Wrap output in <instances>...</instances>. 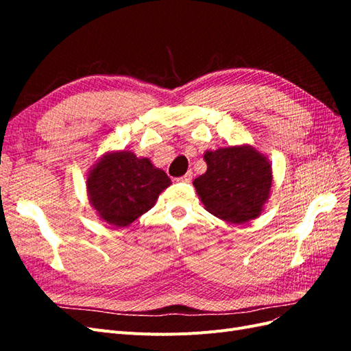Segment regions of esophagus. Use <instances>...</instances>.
<instances>
[{
	"label": "esophagus",
	"instance_id": "1",
	"mask_svg": "<svg viewBox=\"0 0 351 351\" xmlns=\"http://www.w3.org/2000/svg\"><path fill=\"white\" fill-rule=\"evenodd\" d=\"M192 176H193L192 171H187L184 176L178 177V178H176V180H177V182H182V183H190V182H192Z\"/></svg>",
	"mask_w": 351,
	"mask_h": 351
}]
</instances>
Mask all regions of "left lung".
<instances>
[{
    "label": "left lung",
    "instance_id": "1",
    "mask_svg": "<svg viewBox=\"0 0 351 351\" xmlns=\"http://www.w3.org/2000/svg\"><path fill=\"white\" fill-rule=\"evenodd\" d=\"M204 158L208 169L193 186L205 209L231 224L258 218L271 195L269 159L252 145L206 151Z\"/></svg>",
    "mask_w": 351,
    "mask_h": 351
}]
</instances>
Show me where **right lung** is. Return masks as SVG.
I'll return each instance as SVG.
<instances>
[{"label": "right lung", "instance_id": "right-lung-1", "mask_svg": "<svg viewBox=\"0 0 351 351\" xmlns=\"http://www.w3.org/2000/svg\"><path fill=\"white\" fill-rule=\"evenodd\" d=\"M171 180L149 158L130 151L105 152L86 177L90 206L114 227H127L155 204Z\"/></svg>", "mask_w": 351, "mask_h": 351}]
</instances>
